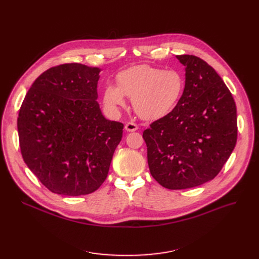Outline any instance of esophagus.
<instances>
[{
  "label": "esophagus",
  "instance_id": "esophagus-1",
  "mask_svg": "<svg viewBox=\"0 0 259 259\" xmlns=\"http://www.w3.org/2000/svg\"><path fill=\"white\" fill-rule=\"evenodd\" d=\"M125 129L129 132H132V131H137L139 129V126L133 121H129L125 125Z\"/></svg>",
  "mask_w": 259,
  "mask_h": 259
}]
</instances>
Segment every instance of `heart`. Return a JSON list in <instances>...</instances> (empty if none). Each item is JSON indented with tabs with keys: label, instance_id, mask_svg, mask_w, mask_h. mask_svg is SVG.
Masks as SVG:
<instances>
[{
	"label": "heart",
	"instance_id": "heart-1",
	"mask_svg": "<svg viewBox=\"0 0 259 259\" xmlns=\"http://www.w3.org/2000/svg\"><path fill=\"white\" fill-rule=\"evenodd\" d=\"M117 87L107 85L104 103L117 112L125 106V97L132 99L134 111L144 119H157L170 113L185 88L183 75L176 70L142 65L129 68L116 76Z\"/></svg>",
	"mask_w": 259,
	"mask_h": 259
}]
</instances>
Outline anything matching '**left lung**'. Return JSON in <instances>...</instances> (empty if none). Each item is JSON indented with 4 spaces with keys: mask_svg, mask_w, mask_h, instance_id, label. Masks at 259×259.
Returning a JSON list of instances; mask_svg holds the SVG:
<instances>
[{
    "mask_svg": "<svg viewBox=\"0 0 259 259\" xmlns=\"http://www.w3.org/2000/svg\"><path fill=\"white\" fill-rule=\"evenodd\" d=\"M176 58L186 66L182 98L170 113L143 133L150 173L170 190L213 180L237 140L236 105L222 77L195 56Z\"/></svg>",
    "mask_w": 259,
    "mask_h": 259,
    "instance_id": "1",
    "label": "left lung"
}]
</instances>
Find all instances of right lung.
I'll list each match as a JSON object with an SVG mask.
<instances>
[{
	"instance_id": "right-lung-1",
	"label": "right lung",
	"mask_w": 259,
	"mask_h": 259,
	"mask_svg": "<svg viewBox=\"0 0 259 259\" xmlns=\"http://www.w3.org/2000/svg\"><path fill=\"white\" fill-rule=\"evenodd\" d=\"M100 69L77 63L49 68L31 85L18 117L25 164L49 191L90 194L107 179L124 125L97 102Z\"/></svg>"
}]
</instances>
